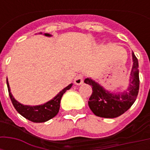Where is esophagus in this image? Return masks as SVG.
Returning <instances> with one entry per match:
<instances>
[{
	"label": "esophagus",
	"instance_id": "esophagus-1",
	"mask_svg": "<svg viewBox=\"0 0 150 150\" xmlns=\"http://www.w3.org/2000/svg\"><path fill=\"white\" fill-rule=\"evenodd\" d=\"M75 83L76 85H80L83 83V75L82 74H79L76 75V77L75 78Z\"/></svg>",
	"mask_w": 150,
	"mask_h": 150
}]
</instances>
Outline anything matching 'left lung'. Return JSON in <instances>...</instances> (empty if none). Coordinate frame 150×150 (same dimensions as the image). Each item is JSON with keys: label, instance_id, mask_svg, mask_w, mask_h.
Segmentation results:
<instances>
[{"label": "left lung", "instance_id": "left-lung-1", "mask_svg": "<svg viewBox=\"0 0 150 150\" xmlns=\"http://www.w3.org/2000/svg\"><path fill=\"white\" fill-rule=\"evenodd\" d=\"M132 66L131 79L128 90L125 92L114 95L104 90L101 86L86 79L84 83L92 87V93L89 98L88 105L96 116L104 118H116L128 111L135 102L139 91L138 60L132 52Z\"/></svg>", "mask_w": 150, "mask_h": 150}]
</instances>
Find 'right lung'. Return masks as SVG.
I'll list each match as a JSON object with an SVG mask.
<instances>
[{
  "label": "right lung",
  "mask_w": 150,
  "mask_h": 150,
  "mask_svg": "<svg viewBox=\"0 0 150 150\" xmlns=\"http://www.w3.org/2000/svg\"><path fill=\"white\" fill-rule=\"evenodd\" d=\"M46 36H50L49 34H45ZM7 81V87H8V91L9 97L11 100L12 103L13 104V107L15 109L18 111V113H20L21 116H24L25 119L30 120L34 123H42L46 122L49 120L52 119L53 117L58 114L60 108V101L62 99V95L65 93L67 90H68L71 88L72 84L68 85L67 88H65L62 91L59 92V94L56 96L53 100H50L46 104L42 105H38V106H27V105H23L18 103V101L13 97L11 92H10V88L8 85V79Z\"/></svg>",
  "instance_id": "obj_1"
}]
</instances>
